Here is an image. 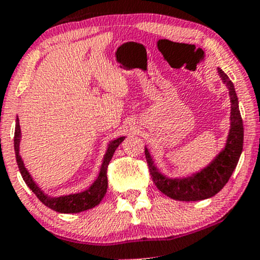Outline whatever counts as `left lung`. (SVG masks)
Returning a JSON list of instances; mask_svg holds the SVG:
<instances>
[{"instance_id": "8db88e82", "label": "left lung", "mask_w": 260, "mask_h": 260, "mask_svg": "<svg viewBox=\"0 0 260 260\" xmlns=\"http://www.w3.org/2000/svg\"><path fill=\"white\" fill-rule=\"evenodd\" d=\"M223 83L228 86L231 99V129H230L228 143L223 150L213 160L210 165L186 178H168L161 175L155 168L153 159L145 148L149 172L155 186L170 198L182 202H196L210 198L222 189L231 177L232 172L237 166L243 148V122L238 109V99L236 95L234 83L230 80L228 74L221 70L217 71Z\"/></svg>"}]
</instances>
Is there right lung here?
<instances>
[{
	"label": "right lung",
	"instance_id": "obj_1",
	"mask_svg": "<svg viewBox=\"0 0 260 260\" xmlns=\"http://www.w3.org/2000/svg\"><path fill=\"white\" fill-rule=\"evenodd\" d=\"M123 139L124 137H120V138L112 140V142L110 143L105 156H104L103 165H101V169H100V174L98 176L96 181L89 187V189L84 190V192L76 193V194L58 197V198H52V197H47L46 194H44L43 190L37 186V183H35L34 180H32L31 176L29 175L28 171H26L24 164H23L22 157H20L19 155L20 127H19V121H18V118L16 123V131H14V151H16L17 164H18V168H19L20 174H22L23 180H24L26 186L34 192V194L40 199V202L46 205L47 208L57 211V213L73 214V213H80V211H84V210H88V209L96 207V205L101 202V199L105 197L106 190H107V166H109L110 161L112 159L115 150L117 149L118 145L123 142Z\"/></svg>",
	"mask_w": 260,
	"mask_h": 260
}]
</instances>
